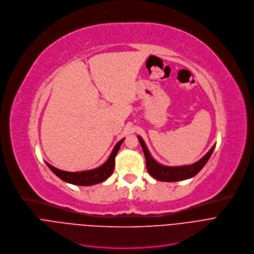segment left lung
I'll use <instances>...</instances> for the list:
<instances>
[{
    "mask_svg": "<svg viewBox=\"0 0 254 254\" xmlns=\"http://www.w3.org/2000/svg\"><path fill=\"white\" fill-rule=\"evenodd\" d=\"M138 139L144 152L145 159H146V167L149 174L159 181H166V182H175V181L185 180L195 176L206 164L215 147L214 145L203 158H201L199 161H197L194 164L187 165V166L170 167V166H164L157 163L150 155L143 139L140 136H138Z\"/></svg>",
    "mask_w": 254,
    "mask_h": 254,
    "instance_id": "left-lung-1",
    "label": "left lung"
}]
</instances>
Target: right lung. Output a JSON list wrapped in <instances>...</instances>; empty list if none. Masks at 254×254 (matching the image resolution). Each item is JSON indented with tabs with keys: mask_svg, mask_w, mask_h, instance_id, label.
I'll return each mask as SVG.
<instances>
[{
	"mask_svg": "<svg viewBox=\"0 0 254 254\" xmlns=\"http://www.w3.org/2000/svg\"><path fill=\"white\" fill-rule=\"evenodd\" d=\"M124 139L120 140L114 147L112 153L110 154L108 160L102 165L96 169L88 170V171H81V172H68L60 170L51 164L47 163L48 167L53 171L60 179H62L65 182L75 184V185H81V186H90L94 185L100 182H103L106 180L114 171L115 167V157L118 153L119 148L122 144Z\"/></svg>",
	"mask_w": 254,
	"mask_h": 254,
	"instance_id": "1",
	"label": "right lung"
}]
</instances>
